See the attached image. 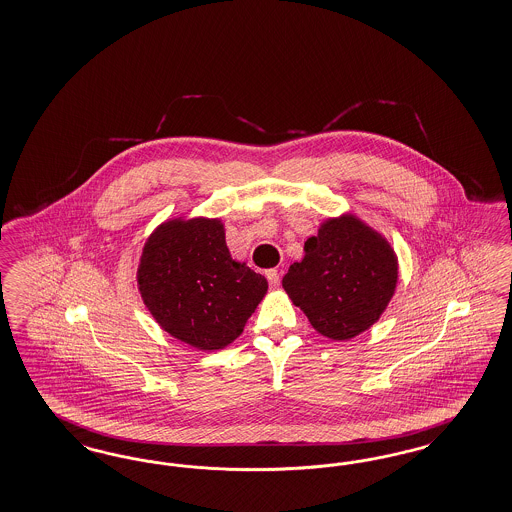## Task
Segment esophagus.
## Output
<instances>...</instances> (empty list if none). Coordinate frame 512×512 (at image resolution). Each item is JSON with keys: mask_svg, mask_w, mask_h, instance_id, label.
Here are the masks:
<instances>
[{"mask_svg": "<svg viewBox=\"0 0 512 512\" xmlns=\"http://www.w3.org/2000/svg\"><path fill=\"white\" fill-rule=\"evenodd\" d=\"M266 280H268V284H270V286H280V272H278L276 268L266 270Z\"/></svg>", "mask_w": 512, "mask_h": 512, "instance_id": "34e87169", "label": "esophagus"}]
</instances>
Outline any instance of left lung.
Returning a JSON list of instances; mask_svg holds the SVG:
<instances>
[{
    "label": "left lung",
    "mask_w": 512,
    "mask_h": 512,
    "mask_svg": "<svg viewBox=\"0 0 512 512\" xmlns=\"http://www.w3.org/2000/svg\"><path fill=\"white\" fill-rule=\"evenodd\" d=\"M398 261L389 242L354 215L328 219L305 242L301 263L282 286L318 333L348 341L371 328L389 305Z\"/></svg>",
    "instance_id": "1"
}]
</instances>
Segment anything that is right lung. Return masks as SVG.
I'll return each mask as SVG.
<instances>
[{
	"label": "right lung",
	"instance_id": "right-lung-1",
	"mask_svg": "<svg viewBox=\"0 0 512 512\" xmlns=\"http://www.w3.org/2000/svg\"><path fill=\"white\" fill-rule=\"evenodd\" d=\"M144 305L175 339L200 350L230 345L265 297V276L230 257L219 219H173L144 244Z\"/></svg>",
	"mask_w": 512,
	"mask_h": 512
}]
</instances>
